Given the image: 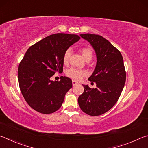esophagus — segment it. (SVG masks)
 Returning a JSON list of instances; mask_svg holds the SVG:
<instances>
[{
  "instance_id": "esophagus-1",
  "label": "esophagus",
  "mask_w": 148,
  "mask_h": 148,
  "mask_svg": "<svg viewBox=\"0 0 148 148\" xmlns=\"http://www.w3.org/2000/svg\"><path fill=\"white\" fill-rule=\"evenodd\" d=\"M72 84H73V86H75V85L79 84V82L75 81H72Z\"/></svg>"
}]
</instances>
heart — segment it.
Instances as JSON below:
<instances>
[{"instance_id":"obj_1","label":"heart","mask_w":148,"mask_h":148,"mask_svg":"<svg viewBox=\"0 0 148 148\" xmlns=\"http://www.w3.org/2000/svg\"><path fill=\"white\" fill-rule=\"evenodd\" d=\"M81 52L82 55H83L85 60L92 59L93 56V52L91 49L90 48H82L81 49ZM71 54V51L70 49H67L65 52L63 57V62L64 64H67L68 63ZM67 76L71 77V79L77 81H80L82 79L84 76L86 75V72L83 70H79L75 68H71L69 69L67 72Z\"/></svg>"}]
</instances>
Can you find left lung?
Returning a JSON list of instances; mask_svg holds the SVG:
<instances>
[{
  "label": "left lung",
  "mask_w": 148,
  "mask_h": 148,
  "mask_svg": "<svg viewBox=\"0 0 148 148\" xmlns=\"http://www.w3.org/2000/svg\"><path fill=\"white\" fill-rule=\"evenodd\" d=\"M82 38L88 41L95 51L97 62L88 80L96 88L82 84L84 92L78 98L80 108L90 116H99L113 107L120 97L126 80L122 55L101 36L85 34Z\"/></svg>",
  "instance_id": "1"
}]
</instances>
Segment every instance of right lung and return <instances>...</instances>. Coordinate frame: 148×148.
<instances>
[{"mask_svg": "<svg viewBox=\"0 0 148 148\" xmlns=\"http://www.w3.org/2000/svg\"><path fill=\"white\" fill-rule=\"evenodd\" d=\"M81 38L58 33L47 36L30 47L18 68V80L23 96L30 107L42 114L58 110L66 93L72 88L71 79L62 77L52 81L56 72L63 71L65 52Z\"/></svg>", "mask_w": 148, "mask_h": 148, "instance_id": "right-lung-1", "label": "right lung"}]
</instances>
